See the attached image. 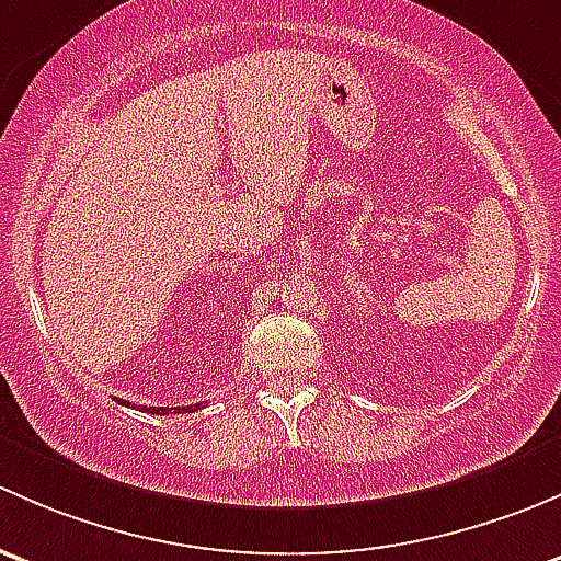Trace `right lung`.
Returning <instances> with one entry per match:
<instances>
[{
	"instance_id": "right-lung-1",
	"label": "right lung",
	"mask_w": 561,
	"mask_h": 561,
	"mask_svg": "<svg viewBox=\"0 0 561 561\" xmlns=\"http://www.w3.org/2000/svg\"><path fill=\"white\" fill-rule=\"evenodd\" d=\"M121 405H129V402L121 400ZM146 413H161V415H170V413H194V410H199V405H186V408H142Z\"/></svg>"
}]
</instances>
